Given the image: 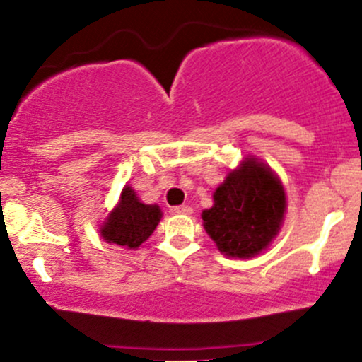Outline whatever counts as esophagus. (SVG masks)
<instances>
[{
	"label": "esophagus",
	"mask_w": 362,
	"mask_h": 362,
	"mask_svg": "<svg viewBox=\"0 0 362 362\" xmlns=\"http://www.w3.org/2000/svg\"><path fill=\"white\" fill-rule=\"evenodd\" d=\"M172 213L173 214H192V207L190 206H175L172 207Z\"/></svg>",
	"instance_id": "34e87169"
}]
</instances>
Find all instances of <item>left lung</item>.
<instances>
[{"label": "left lung", "instance_id": "1", "mask_svg": "<svg viewBox=\"0 0 362 362\" xmlns=\"http://www.w3.org/2000/svg\"><path fill=\"white\" fill-rule=\"evenodd\" d=\"M213 199V207L202 211V221L224 255L250 259L279 233L286 213L284 187L257 158H245L231 170Z\"/></svg>", "mask_w": 362, "mask_h": 362}]
</instances>
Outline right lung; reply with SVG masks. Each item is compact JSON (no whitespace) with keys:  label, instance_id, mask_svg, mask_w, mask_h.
<instances>
[{"label":"right lung","instance_id":"right-lung-1","mask_svg":"<svg viewBox=\"0 0 362 362\" xmlns=\"http://www.w3.org/2000/svg\"><path fill=\"white\" fill-rule=\"evenodd\" d=\"M160 219V206L141 202L132 187L126 185L119 204L100 226V235L105 242L134 250L151 236Z\"/></svg>","mask_w":362,"mask_h":362}]
</instances>
